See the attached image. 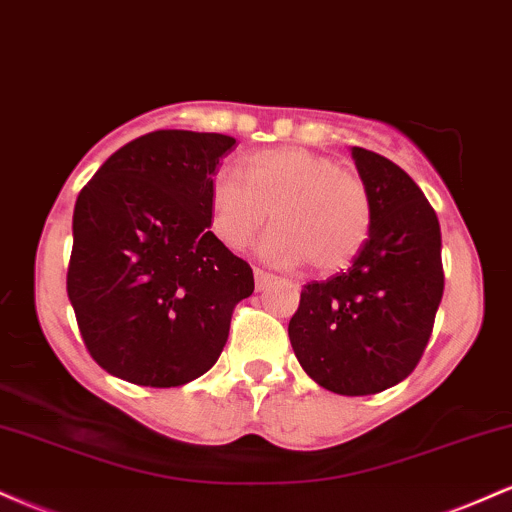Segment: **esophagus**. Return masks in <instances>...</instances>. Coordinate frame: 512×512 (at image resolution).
Here are the masks:
<instances>
[{
  "mask_svg": "<svg viewBox=\"0 0 512 512\" xmlns=\"http://www.w3.org/2000/svg\"><path fill=\"white\" fill-rule=\"evenodd\" d=\"M255 286H257V291H262V289H267L269 284H272V279H274V274H269V272H264V269H260V267H255Z\"/></svg>",
  "mask_w": 512,
  "mask_h": 512,
  "instance_id": "1",
  "label": "esophagus"
}]
</instances>
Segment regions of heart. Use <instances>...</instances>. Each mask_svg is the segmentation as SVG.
Listing matches in <instances>:
<instances>
[{"mask_svg":"<svg viewBox=\"0 0 512 512\" xmlns=\"http://www.w3.org/2000/svg\"><path fill=\"white\" fill-rule=\"evenodd\" d=\"M245 182L221 170L209 185V221L226 248L243 250L272 211L262 238L264 260L281 267L310 262L317 272H342L363 250L373 226L366 182L332 158L301 146L255 151Z\"/></svg>","mask_w":512,"mask_h":512,"instance_id":"obj_1","label":"heart"}]
</instances>
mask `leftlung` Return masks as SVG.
Segmentation results:
<instances>
[{
    "label": "left lung",
    "mask_w": 512,
    "mask_h": 512,
    "mask_svg": "<svg viewBox=\"0 0 512 512\" xmlns=\"http://www.w3.org/2000/svg\"><path fill=\"white\" fill-rule=\"evenodd\" d=\"M373 202L370 236L346 272L310 281L289 322L305 373L346 397L383 392L416 368L443 298L440 223L390 158L354 146Z\"/></svg>",
    "instance_id": "left-lung-1"
}]
</instances>
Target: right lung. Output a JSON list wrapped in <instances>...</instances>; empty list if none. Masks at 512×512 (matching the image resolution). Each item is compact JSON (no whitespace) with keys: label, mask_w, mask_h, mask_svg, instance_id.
<instances>
[{"label":"right lung","mask_w":512,"mask_h":512,"mask_svg":"<svg viewBox=\"0 0 512 512\" xmlns=\"http://www.w3.org/2000/svg\"><path fill=\"white\" fill-rule=\"evenodd\" d=\"M236 139L158 129L117 149L74 207L67 293L115 378L178 387L219 361L250 264L209 231V185Z\"/></svg>","instance_id":"right-lung-1"}]
</instances>
